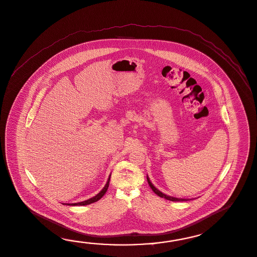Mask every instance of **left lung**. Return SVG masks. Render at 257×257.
<instances>
[{"label": "left lung", "mask_w": 257, "mask_h": 257, "mask_svg": "<svg viewBox=\"0 0 257 257\" xmlns=\"http://www.w3.org/2000/svg\"><path fill=\"white\" fill-rule=\"evenodd\" d=\"M147 179H148V182H149L150 188L152 189V191L154 192L155 194H158L160 197L165 198V199L167 200H170V201H176V202H178V201H188L189 199H185V198H177V197H174V196H171V195H167V194H163L162 192H160L159 189L155 187L154 185H153V183L150 182V180H149V177L148 175H147Z\"/></svg>", "instance_id": "obj_1"}]
</instances>
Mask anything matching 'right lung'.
<instances>
[{
    "label": "right lung",
    "mask_w": 257,
    "mask_h": 257,
    "mask_svg": "<svg viewBox=\"0 0 257 257\" xmlns=\"http://www.w3.org/2000/svg\"><path fill=\"white\" fill-rule=\"evenodd\" d=\"M109 179H110V174H109V176H108V181H107V183L105 184V186L103 187L102 190L97 194V195H95V196H93L91 198H89V199L86 200V201H83V202H78V203H73V204H63V205H90L92 203H95V202H97L98 200L100 199L101 197H102L103 195L105 194V193L107 192V190H108V183H109Z\"/></svg>",
    "instance_id": "obj_1"
}]
</instances>
